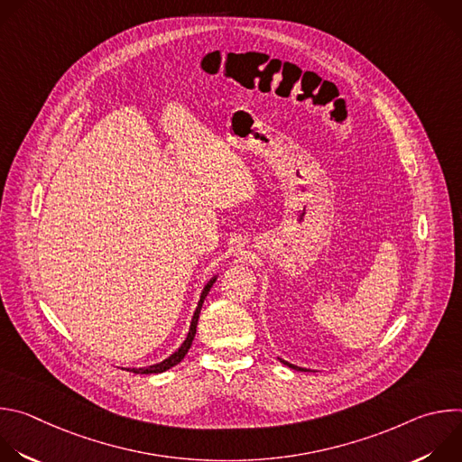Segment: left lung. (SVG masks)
<instances>
[{
  "label": "left lung",
  "instance_id": "1",
  "mask_svg": "<svg viewBox=\"0 0 462 462\" xmlns=\"http://www.w3.org/2000/svg\"><path fill=\"white\" fill-rule=\"evenodd\" d=\"M280 360H282V358H280ZM282 362H283V364H285V365H289V367H291V369H296V371H305V369H303V367H298V365H292V364H289V362H285V360H282Z\"/></svg>",
  "mask_w": 462,
  "mask_h": 462
}]
</instances>
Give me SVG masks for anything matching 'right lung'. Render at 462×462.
Here are the masks:
<instances>
[{"label": "right lung", "instance_id": "add662e5", "mask_svg": "<svg viewBox=\"0 0 462 462\" xmlns=\"http://www.w3.org/2000/svg\"><path fill=\"white\" fill-rule=\"evenodd\" d=\"M216 278L217 276H214L207 285H205V289H203V292H201V298H199V303H197V309H195V312H193V318H191V323H189V331H188V337H186V340L182 342V346L173 353V355H170L166 360H162V362H159V364H155V365H148V367H139V369H125V371H131V373H141V374H157V373H164V371H168V369H171L173 365H177L184 356H186V353H188V349H189V346H191V342H193V338H195V331H197V321H199V314H201V307H203V301H205V298H207V294L210 292V289H212V285L216 283Z\"/></svg>", "mask_w": 462, "mask_h": 462}]
</instances>
